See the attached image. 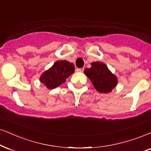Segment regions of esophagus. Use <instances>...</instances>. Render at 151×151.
<instances>
[{
  "mask_svg": "<svg viewBox=\"0 0 151 151\" xmlns=\"http://www.w3.org/2000/svg\"><path fill=\"white\" fill-rule=\"evenodd\" d=\"M83 70H84V68H77V69L76 70V71L79 72H83Z\"/></svg>",
  "mask_w": 151,
  "mask_h": 151,
  "instance_id": "obj_1",
  "label": "esophagus"
}]
</instances>
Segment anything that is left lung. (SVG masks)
Listing matches in <instances>:
<instances>
[{"label": "left lung", "instance_id": "left-lung-1", "mask_svg": "<svg viewBox=\"0 0 151 151\" xmlns=\"http://www.w3.org/2000/svg\"><path fill=\"white\" fill-rule=\"evenodd\" d=\"M84 74L100 93H110L118 83L117 77L102 62L92 63L91 68L85 69Z\"/></svg>", "mask_w": 151, "mask_h": 151}]
</instances>
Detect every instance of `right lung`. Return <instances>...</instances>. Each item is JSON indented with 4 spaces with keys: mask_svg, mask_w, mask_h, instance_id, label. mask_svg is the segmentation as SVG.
I'll return each instance as SVG.
<instances>
[{
    "mask_svg": "<svg viewBox=\"0 0 151 151\" xmlns=\"http://www.w3.org/2000/svg\"><path fill=\"white\" fill-rule=\"evenodd\" d=\"M74 72L73 63L67 60L56 61L51 68L42 74L40 81L49 89L56 88L65 81Z\"/></svg>",
    "mask_w": 151,
    "mask_h": 151,
    "instance_id": "obj_1",
    "label": "right lung"
}]
</instances>
